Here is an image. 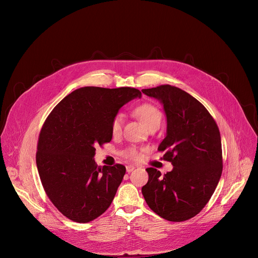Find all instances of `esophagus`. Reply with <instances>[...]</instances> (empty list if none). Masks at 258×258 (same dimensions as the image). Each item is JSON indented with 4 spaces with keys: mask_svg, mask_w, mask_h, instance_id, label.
<instances>
[{
    "mask_svg": "<svg viewBox=\"0 0 258 258\" xmlns=\"http://www.w3.org/2000/svg\"><path fill=\"white\" fill-rule=\"evenodd\" d=\"M135 168H136V167H135L134 165H127V166H126V171H127V172H132Z\"/></svg>",
    "mask_w": 258,
    "mask_h": 258,
    "instance_id": "34e87169",
    "label": "esophagus"
}]
</instances>
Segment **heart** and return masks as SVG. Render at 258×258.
I'll return each instance as SVG.
<instances>
[{"mask_svg":"<svg viewBox=\"0 0 258 258\" xmlns=\"http://www.w3.org/2000/svg\"><path fill=\"white\" fill-rule=\"evenodd\" d=\"M135 112L147 127H149L153 124H160L162 119V113L160 110L156 106L150 103H145V104L139 105L135 109ZM123 120H124V116L122 113L119 112L114 115L111 122V132L113 135H118L121 132ZM123 155L126 158L132 160H137L141 156L140 152L136 148H134V147L125 150Z\"/></svg>","mask_w":258,"mask_h":258,"instance_id":"obj_1","label":"heart"}]
</instances>
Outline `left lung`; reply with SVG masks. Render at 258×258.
Masks as SVG:
<instances>
[{
    "label": "left lung",
    "instance_id": "8db88e82",
    "mask_svg": "<svg viewBox=\"0 0 258 258\" xmlns=\"http://www.w3.org/2000/svg\"><path fill=\"white\" fill-rule=\"evenodd\" d=\"M142 92L158 100L166 115V135L158 146L173 168L161 175L147 168L142 188L148 206L169 222H183L198 214L209 199L223 171L222 140L216 122L193 96L164 85Z\"/></svg>",
    "mask_w": 258,
    "mask_h": 258
}]
</instances>
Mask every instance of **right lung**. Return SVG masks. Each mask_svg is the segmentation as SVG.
<instances>
[{"label":"right lung","mask_w":258,"mask_h":258,"mask_svg":"<svg viewBox=\"0 0 258 258\" xmlns=\"http://www.w3.org/2000/svg\"><path fill=\"white\" fill-rule=\"evenodd\" d=\"M141 97L134 88L85 87L61 100L47 117L36 166L49 199L73 222H92L111 204L125 167L98 166L95 146L111 141L114 115Z\"/></svg>","instance_id":"right-lung-1"}]
</instances>
